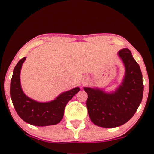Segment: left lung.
<instances>
[{
    "label": "left lung",
    "instance_id": "obj_1",
    "mask_svg": "<svg viewBox=\"0 0 154 154\" xmlns=\"http://www.w3.org/2000/svg\"><path fill=\"white\" fill-rule=\"evenodd\" d=\"M126 67L124 82L114 93L84 88L88 94L86 106L90 118L96 126L118 127L130 120L141 103L143 94L142 72L129 49L118 52Z\"/></svg>",
    "mask_w": 154,
    "mask_h": 154
}]
</instances>
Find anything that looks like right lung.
<instances>
[{"label":"right lung","instance_id":"obj_1","mask_svg":"<svg viewBox=\"0 0 154 154\" xmlns=\"http://www.w3.org/2000/svg\"><path fill=\"white\" fill-rule=\"evenodd\" d=\"M26 57L14 68L11 80L10 94L15 111L23 120L33 126H45L58 124L64 116L68 102L80 90L79 88L61 94L51 102L38 103L26 96L21 88L20 70Z\"/></svg>","mask_w":154,"mask_h":154}]
</instances>
